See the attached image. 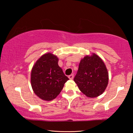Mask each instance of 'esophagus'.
<instances>
[{
    "instance_id": "esophagus-1",
    "label": "esophagus",
    "mask_w": 133,
    "mask_h": 133,
    "mask_svg": "<svg viewBox=\"0 0 133 133\" xmlns=\"http://www.w3.org/2000/svg\"><path fill=\"white\" fill-rule=\"evenodd\" d=\"M73 77H74V75H69V78L70 80H72L73 78Z\"/></svg>"
}]
</instances>
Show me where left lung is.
Wrapping results in <instances>:
<instances>
[{
    "instance_id": "8db88e82",
    "label": "left lung",
    "mask_w": 133,
    "mask_h": 133,
    "mask_svg": "<svg viewBox=\"0 0 133 133\" xmlns=\"http://www.w3.org/2000/svg\"><path fill=\"white\" fill-rule=\"evenodd\" d=\"M74 81L87 97H96L103 94L106 89L109 73L102 58L92 53L80 60Z\"/></svg>"
}]
</instances>
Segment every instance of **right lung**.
<instances>
[{
  "label": "right lung",
  "mask_w": 133,
  "mask_h": 133,
  "mask_svg": "<svg viewBox=\"0 0 133 133\" xmlns=\"http://www.w3.org/2000/svg\"><path fill=\"white\" fill-rule=\"evenodd\" d=\"M58 62L56 55L45 53L31 69V87L36 95L43 100L51 101L56 98L69 80L58 65Z\"/></svg>",
  "instance_id": "add662e5"
}]
</instances>
